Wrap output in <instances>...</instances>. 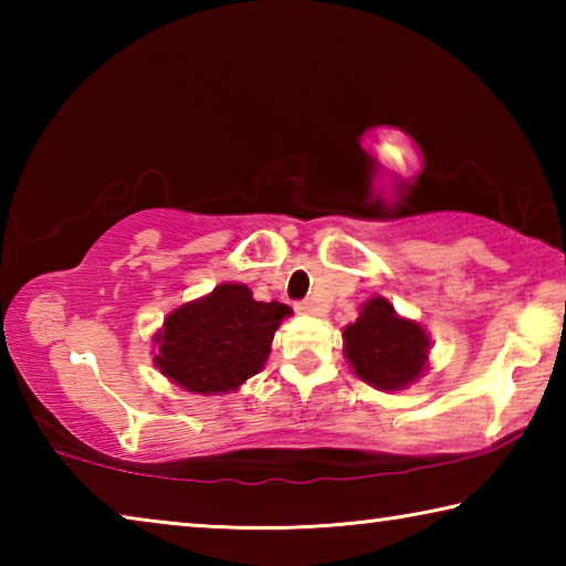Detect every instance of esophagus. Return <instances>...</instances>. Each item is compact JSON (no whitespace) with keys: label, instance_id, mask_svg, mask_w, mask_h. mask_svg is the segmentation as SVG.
Wrapping results in <instances>:
<instances>
[{"label":"esophagus","instance_id":"1","mask_svg":"<svg viewBox=\"0 0 566 566\" xmlns=\"http://www.w3.org/2000/svg\"><path fill=\"white\" fill-rule=\"evenodd\" d=\"M294 310L300 314H314V312H317V306H314V302H300L294 306Z\"/></svg>","mask_w":566,"mask_h":566}]
</instances>
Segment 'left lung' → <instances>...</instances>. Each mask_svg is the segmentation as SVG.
I'll use <instances>...</instances> for the list:
<instances>
[{
  "label": "left lung",
  "instance_id": "obj_1",
  "mask_svg": "<svg viewBox=\"0 0 566 566\" xmlns=\"http://www.w3.org/2000/svg\"><path fill=\"white\" fill-rule=\"evenodd\" d=\"M342 339L354 375L379 391L407 389L429 369L432 337L379 294L359 306V317L342 329Z\"/></svg>",
  "mask_w": 566,
  "mask_h": 566
}]
</instances>
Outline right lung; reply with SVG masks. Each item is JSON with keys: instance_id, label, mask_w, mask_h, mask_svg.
I'll list each match as a JSON object with an SVG mask.
<instances>
[{"instance_id": "add662e5", "label": "right lung", "mask_w": 566, "mask_h": 566, "mask_svg": "<svg viewBox=\"0 0 566 566\" xmlns=\"http://www.w3.org/2000/svg\"><path fill=\"white\" fill-rule=\"evenodd\" d=\"M290 314L286 304L256 302L247 284H217L167 314L151 337V361L185 391L229 395L264 367L274 332Z\"/></svg>"}]
</instances>
